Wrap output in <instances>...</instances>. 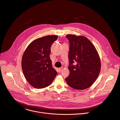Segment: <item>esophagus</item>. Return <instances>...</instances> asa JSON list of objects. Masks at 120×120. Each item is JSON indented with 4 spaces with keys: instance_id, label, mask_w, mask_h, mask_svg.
<instances>
[{
    "instance_id": "34e87169",
    "label": "esophagus",
    "mask_w": 120,
    "mask_h": 120,
    "mask_svg": "<svg viewBox=\"0 0 120 120\" xmlns=\"http://www.w3.org/2000/svg\"><path fill=\"white\" fill-rule=\"evenodd\" d=\"M58 70H59V71L60 72H61L63 70V67H61V68H59V69H58Z\"/></svg>"
}]
</instances>
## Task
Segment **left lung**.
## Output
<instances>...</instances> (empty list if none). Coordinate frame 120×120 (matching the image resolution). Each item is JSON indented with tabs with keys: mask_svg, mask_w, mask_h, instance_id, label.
<instances>
[{
	"mask_svg": "<svg viewBox=\"0 0 120 120\" xmlns=\"http://www.w3.org/2000/svg\"><path fill=\"white\" fill-rule=\"evenodd\" d=\"M68 52L70 73L65 79L72 88L83 90L90 87L98 78L101 69L98 53L94 45L87 38L68 34ZM74 62L76 65L73 64Z\"/></svg>",
	"mask_w": 120,
	"mask_h": 120,
	"instance_id": "1",
	"label": "left lung"
}]
</instances>
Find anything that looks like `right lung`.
<instances>
[{"label":"right lung","mask_w":120,"mask_h":120,"mask_svg":"<svg viewBox=\"0 0 120 120\" xmlns=\"http://www.w3.org/2000/svg\"><path fill=\"white\" fill-rule=\"evenodd\" d=\"M57 36L37 38L26 48L22 60V68L27 81L33 87L41 89L49 86L57 75L52 66L50 53Z\"/></svg>","instance_id":"obj_1"}]
</instances>
